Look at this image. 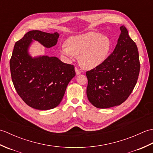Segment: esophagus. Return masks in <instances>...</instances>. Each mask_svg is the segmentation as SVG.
Masks as SVG:
<instances>
[{
  "label": "esophagus",
  "instance_id": "obj_1",
  "mask_svg": "<svg viewBox=\"0 0 153 153\" xmlns=\"http://www.w3.org/2000/svg\"><path fill=\"white\" fill-rule=\"evenodd\" d=\"M75 71H76V75H79L81 74V71L77 68V67L75 68Z\"/></svg>",
  "mask_w": 153,
  "mask_h": 153
}]
</instances>
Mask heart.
<instances>
[{"label":"heart","mask_w":153,"mask_h":153,"mask_svg":"<svg viewBox=\"0 0 153 153\" xmlns=\"http://www.w3.org/2000/svg\"><path fill=\"white\" fill-rule=\"evenodd\" d=\"M111 41L108 37L95 32H87L70 37L60 49L61 56L71 59L79 56L80 66L84 69H93L108 57Z\"/></svg>","instance_id":"b5f03b06"}]
</instances>
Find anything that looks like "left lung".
Returning <instances> with one entry per match:
<instances>
[{
  "label": "left lung",
  "instance_id": "left-lung-1",
  "mask_svg": "<svg viewBox=\"0 0 153 153\" xmlns=\"http://www.w3.org/2000/svg\"><path fill=\"white\" fill-rule=\"evenodd\" d=\"M112 53L99 66L87 71V96L99 108L121 105L137 83L140 71L137 47L124 25Z\"/></svg>",
  "mask_w": 153,
  "mask_h": 153
}]
</instances>
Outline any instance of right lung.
<instances>
[{"instance_id":"1","label":"right lung","mask_w":153,"mask_h":153,"mask_svg":"<svg viewBox=\"0 0 153 153\" xmlns=\"http://www.w3.org/2000/svg\"><path fill=\"white\" fill-rule=\"evenodd\" d=\"M59 33L39 30L27 32L16 42L10 60L13 84L22 100L35 109L47 110L57 106L66 87L76 76L74 65L65 64L57 57L32 58L28 49L33 40L45 47L56 45Z\"/></svg>"}]
</instances>
